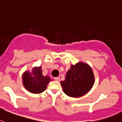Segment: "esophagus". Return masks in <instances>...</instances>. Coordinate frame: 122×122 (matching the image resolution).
<instances>
[{
	"label": "esophagus",
	"mask_w": 122,
	"mask_h": 122,
	"mask_svg": "<svg viewBox=\"0 0 122 122\" xmlns=\"http://www.w3.org/2000/svg\"><path fill=\"white\" fill-rule=\"evenodd\" d=\"M54 79L55 80H56V81H59V80H60V78H59V77H55Z\"/></svg>",
	"instance_id": "1"
}]
</instances>
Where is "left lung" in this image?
Segmentation results:
<instances>
[{
    "mask_svg": "<svg viewBox=\"0 0 122 122\" xmlns=\"http://www.w3.org/2000/svg\"><path fill=\"white\" fill-rule=\"evenodd\" d=\"M94 83V75L88 64L78 63L71 66L65 80L61 81L63 91L71 97L83 96L92 89Z\"/></svg>",
    "mask_w": 122,
    "mask_h": 122,
    "instance_id": "8db88e82",
    "label": "left lung"
}]
</instances>
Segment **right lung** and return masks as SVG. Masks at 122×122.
Wrapping results in <instances>:
<instances>
[{
	"instance_id": "obj_1",
	"label": "right lung",
	"mask_w": 122,
	"mask_h": 122,
	"mask_svg": "<svg viewBox=\"0 0 122 122\" xmlns=\"http://www.w3.org/2000/svg\"><path fill=\"white\" fill-rule=\"evenodd\" d=\"M24 86L29 92L38 94L46 90L47 85L51 81L49 76H44L41 67L34 68L32 71H25L22 76Z\"/></svg>"
}]
</instances>
